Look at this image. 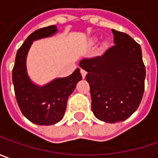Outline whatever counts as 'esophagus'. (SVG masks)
<instances>
[{
  "instance_id": "34e87169",
  "label": "esophagus",
  "mask_w": 158,
  "mask_h": 158,
  "mask_svg": "<svg viewBox=\"0 0 158 158\" xmlns=\"http://www.w3.org/2000/svg\"><path fill=\"white\" fill-rule=\"evenodd\" d=\"M80 73H81V75H82V78L84 79V78L86 77V72L84 70V69H80Z\"/></svg>"
}]
</instances>
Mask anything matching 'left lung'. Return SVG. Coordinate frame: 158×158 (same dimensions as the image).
I'll use <instances>...</instances> for the list:
<instances>
[{
  "label": "left lung",
  "instance_id": "8db88e82",
  "mask_svg": "<svg viewBox=\"0 0 158 158\" xmlns=\"http://www.w3.org/2000/svg\"><path fill=\"white\" fill-rule=\"evenodd\" d=\"M112 47L80 61L87 72L94 115L107 123L124 121L138 109L146 76L141 46L125 32L112 29Z\"/></svg>",
  "mask_w": 158,
  "mask_h": 158
}]
</instances>
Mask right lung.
I'll return each instance as SVG.
<instances>
[{"instance_id":"right-lung-1","label":"right lung","mask_w":158,"mask_h":158,"mask_svg":"<svg viewBox=\"0 0 158 158\" xmlns=\"http://www.w3.org/2000/svg\"><path fill=\"white\" fill-rule=\"evenodd\" d=\"M56 31L55 25L33 31L18 48L12 70L15 95L21 112L31 122L40 126H50L63 118L67 100L82 76L79 69L66 78L55 79L44 86L32 84L27 76L25 58L33 40L48 37Z\"/></svg>"}]
</instances>
